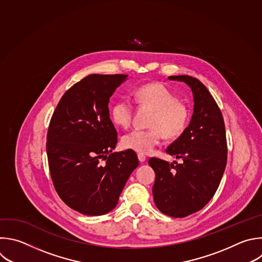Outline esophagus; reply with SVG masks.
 Returning <instances> with one entry per match:
<instances>
[{
	"mask_svg": "<svg viewBox=\"0 0 262 262\" xmlns=\"http://www.w3.org/2000/svg\"><path fill=\"white\" fill-rule=\"evenodd\" d=\"M138 158H139L140 162H144L146 160V156L144 154H141V153L138 154Z\"/></svg>",
	"mask_w": 262,
	"mask_h": 262,
	"instance_id": "obj_1",
	"label": "esophagus"
}]
</instances>
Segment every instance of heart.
<instances>
[{
  "label": "heart",
  "instance_id": "obj_1",
  "mask_svg": "<svg viewBox=\"0 0 262 262\" xmlns=\"http://www.w3.org/2000/svg\"><path fill=\"white\" fill-rule=\"evenodd\" d=\"M136 102L154 110L149 125L150 129H134L121 139L122 146L141 154L150 153L163 137L179 138L188 126L191 111L188 104L160 82H151L139 86L134 92ZM134 104L128 98L117 100L111 108L113 121L124 128L134 118Z\"/></svg>",
  "mask_w": 262,
  "mask_h": 262
}]
</instances>
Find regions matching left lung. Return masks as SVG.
Returning a JSON list of instances; mask_svg holds the SVG:
<instances>
[{"label":"left lung","instance_id":"1","mask_svg":"<svg viewBox=\"0 0 262 262\" xmlns=\"http://www.w3.org/2000/svg\"><path fill=\"white\" fill-rule=\"evenodd\" d=\"M168 79L188 84L194 98L189 125L165 149L183 161L173 165L151 157L148 162L155 171L152 192L157 209L184 218L202 210L214 196L226 166L227 142L222 113L207 87L187 75Z\"/></svg>","mask_w":262,"mask_h":262}]
</instances>
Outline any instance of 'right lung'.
<instances>
[{"mask_svg":"<svg viewBox=\"0 0 262 262\" xmlns=\"http://www.w3.org/2000/svg\"><path fill=\"white\" fill-rule=\"evenodd\" d=\"M126 77L86 76L64 93L50 119L46 151L53 186L67 206L84 215L114 209L139 165L134 150L112 152L118 139L109 99Z\"/></svg>","mask_w":262,"mask_h":262,"instance_id":"add662e5","label":"right lung"}]
</instances>
